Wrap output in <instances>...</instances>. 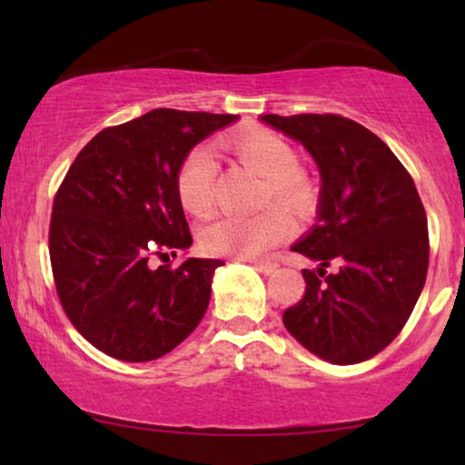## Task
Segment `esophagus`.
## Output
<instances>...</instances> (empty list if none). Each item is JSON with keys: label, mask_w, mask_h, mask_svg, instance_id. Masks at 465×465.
<instances>
[{"label": "esophagus", "mask_w": 465, "mask_h": 465, "mask_svg": "<svg viewBox=\"0 0 465 465\" xmlns=\"http://www.w3.org/2000/svg\"><path fill=\"white\" fill-rule=\"evenodd\" d=\"M250 264L260 272H264V275H271V272L277 271V262H272V260H250Z\"/></svg>", "instance_id": "esophagus-1"}]
</instances>
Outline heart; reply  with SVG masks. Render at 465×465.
<instances>
[{"label": "heart", "instance_id": "b5f03b06", "mask_svg": "<svg viewBox=\"0 0 465 465\" xmlns=\"http://www.w3.org/2000/svg\"><path fill=\"white\" fill-rule=\"evenodd\" d=\"M224 148L245 169L266 182L264 203L275 201L292 212H307L313 205V186L301 171L296 150L271 131H250L232 135ZM218 163L213 152L196 145L183 156L175 173V193L182 207L193 215H205L213 203V183ZM294 231L283 209L271 207L252 218L222 215L203 226L201 245L218 256L258 258L269 253Z\"/></svg>", "mask_w": 465, "mask_h": 465}]
</instances>
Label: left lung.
<instances>
[{"label": "left lung", "instance_id": "left-lung-1", "mask_svg": "<svg viewBox=\"0 0 465 465\" xmlns=\"http://www.w3.org/2000/svg\"><path fill=\"white\" fill-rule=\"evenodd\" d=\"M301 142L322 175L313 228L292 245L315 262L304 296L283 311L288 332L332 364H358L400 334L430 262L428 218L415 182L383 139L336 114H266ZM330 263L340 269L325 275Z\"/></svg>", "mask_w": 465, "mask_h": 465}]
</instances>
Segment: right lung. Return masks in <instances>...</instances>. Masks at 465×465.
I'll list each match as a JSON object with an SVG mask.
<instances>
[{
    "label": "right lung",
    "mask_w": 465,
    "mask_h": 465,
    "mask_svg": "<svg viewBox=\"0 0 465 465\" xmlns=\"http://www.w3.org/2000/svg\"><path fill=\"white\" fill-rule=\"evenodd\" d=\"M234 120L161 107L107 126L75 156L54 194L48 250L61 307L99 351L150 361L201 323L224 262L186 258L171 269L193 245L175 173L196 143Z\"/></svg>",
    "instance_id": "right-lung-1"
}]
</instances>
